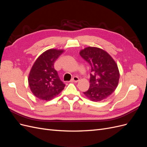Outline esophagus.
Returning a JSON list of instances; mask_svg holds the SVG:
<instances>
[{
    "mask_svg": "<svg viewBox=\"0 0 147 147\" xmlns=\"http://www.w3.org/2000/svg\"><path fill=\"white\" fill-rule=\"evenodd\" d=\"M79 80H80V79H79V78H78V77L75 76V77H74L72 78V82L77 83V82H78L79 81Z\"/></svg>",
    "mask_w": 147,
    "mask_h": 147,
    "instance_id": "1",
    "label": "esophagus"
}]
</instances>
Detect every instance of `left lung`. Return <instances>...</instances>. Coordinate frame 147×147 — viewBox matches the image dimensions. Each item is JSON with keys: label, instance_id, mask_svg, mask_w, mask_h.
Segmentation results:
<instances>
[{"label": "left lung", "instance_id": "8db88e82", "mask_svg": "<svg viewBox=\"0 0 147 147\" xmlns=\"http://www.w3.org/2000/svg\"><path fill=\"white\" fill-rule=\"evenodd\" d=\"M80 55L90 65L92 72L90 88L84 94L94 102L105 99L118 86L119 72L117 63L107 52L99 48L86 47Z\"/></svg>", "mask_w": 147, "mask_h": 147}]
</instances>
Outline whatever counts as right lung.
I'll return each mask as SVG.
<instances>
[{"label": "right lung", "mask_w": 147, "mask_h": 147, "mask_svg": "<svg viewBox=\"0 0 147 147\" xmlns=\"http://www.w3.org/2000/svg\"><path fill=\"white\" fill-rule=\"evenodd\" d=\"M63 52L57 49L48 50L38 56L31 68L29 85L33 94L40 99L50 100L64 90L65 84L54 68L55 62Z\"/></svg>", "instance_id": "right-lung-1"}]
</instances>
